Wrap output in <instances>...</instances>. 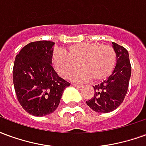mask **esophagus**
<instances>
[{
    "label": "esophagus",
    "mask_w": 146,
    "mask_h": 146,
    "mask_svg": "<svg viewBox=\"0 0 146 146\" xmlns=\"http://www.w3.org/2000/svg\"><path fill=\"white\" fill-rule=\"evenodd\" d=\"M72 85H73V87H75V88H81V87H82L81 85H79V84H73Z\"/></svg>",
    "instance_id": "34e87169"
}]
</instances>
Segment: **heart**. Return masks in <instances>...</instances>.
I'll list each match as a JSON object with an SVG mask.
<instances>
[{"label": "heart", "instance_id": "obj_1", "mask_svg": "<svg viewBox=\"0 0 146 146\" xmlns=\"http://www.w3.org/2000/svg\"><path fill=\"white\" fill-rule=\"evenodd\" d=\"M66 54L56 51L53 63L57 72L63 78H69L80 67L83 70L73 76L78 82L92 79L101 81L110 76L115 67L116 52L110 45L98 42H84L70 45Z\"/></svg>", "mask_w": 146, "mask_h": 146}]
</instances>
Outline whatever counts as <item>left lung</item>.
<instances>
[{"instance_id":"obj_1","label":"left lung","mask_w":146,"mask_h":146,"mask_svg":"<svg viewBox=\"0 0 146 146\" xmlns=\"http://www.w3.org/2000/svg\"><path fill=\"white\" fill-rule=\"evenodd\" d=\"M112 44L116 55V66L107 79L100 84L93 86L94 97L86 102L89 107L97 113H110L116 110L123 102L128 89L131 74L128 51L116 43Z\"/></svg>"}]
</instances>
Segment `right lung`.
Returning a JSON list of instances; mask_svg holds the SVG:
<instances>
[{
	"label": "right lung",
	"mask_w": 146,
	"mask_h": 146,
	"mask_svg": "<svg viewBox=\"0 0 146 146\" xmlns=\"http://www.w3.org/2000/svg\"><path fill=\"white\" fill-rule=\"evenodd\" d=\"M54 43L31 42L16 55L13 84L22 107L35 116L51 114L57 109L64 90L70 84L52 67Z\"/></svg>",
	"instance_id": "1"
}]
</instances>
